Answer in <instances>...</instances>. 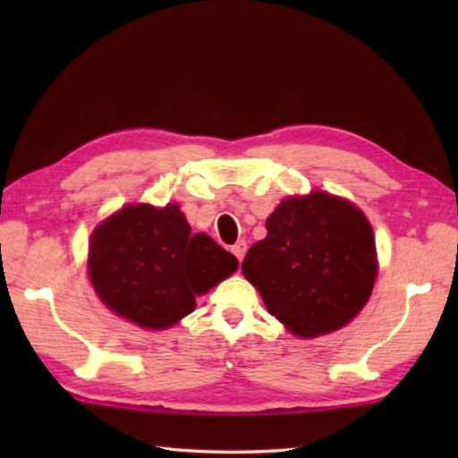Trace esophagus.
I'll return each instance as SVG.
<instances>
[{"label": "esophagus", "mask_w": 458, "mask_h": 458, "mask_svg": "<svg viewBox=\"0 0 458 458\" xmlns=\"http://www.w3.org/2000/svg\"><path fill=\"white\" fill-rule=\"evenodd\" d=\"M246 250H248V244L244 240H238L234 246H232V254H234L236 258H238V261H242L244 259V256H246Z\"/></svg>", "instance_id": "34e87169"}]
</instances>
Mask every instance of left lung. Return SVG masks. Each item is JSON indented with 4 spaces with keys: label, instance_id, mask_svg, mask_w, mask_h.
Returning <instances> with one entry per match:
<instances>
[{
    "label": "left lung",
    "instance_id": "8db88e82",
    "mask_svg": "<svg viewBox=\"0 0 458 458\" xmlns=\"http://www.w3.org/2000/svg\"><path fill=\"white\" fill-rule=\"evenodd\" d=\"M248 250L242 271L279 323L301 338L343 328L372 295L376 242L352 202L313 191L285 199Z\"/></svg>",
    "mask_w": 458,
    "mask_h": 458
}]
</instances>
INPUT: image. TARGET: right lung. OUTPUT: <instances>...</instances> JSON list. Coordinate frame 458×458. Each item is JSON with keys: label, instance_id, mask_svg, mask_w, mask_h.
I'll return each instance as SVG.
<instances>
[{"label": "right lung", "instance_id": "add662e5", "mask_svg": "<svg viewBox=\"0 0 458 458\" xmlns=\"http://www.w3.org/2000/svg\"><path fill=\"white\" fill-rule=\"evenodd\" d=\"M238 259L207 234H192L179 204H128L92 232L89 276L102 303L143 328H169Z\"/></svg>", "mask_w": 458, "mask_h": 458}]
</instances>
